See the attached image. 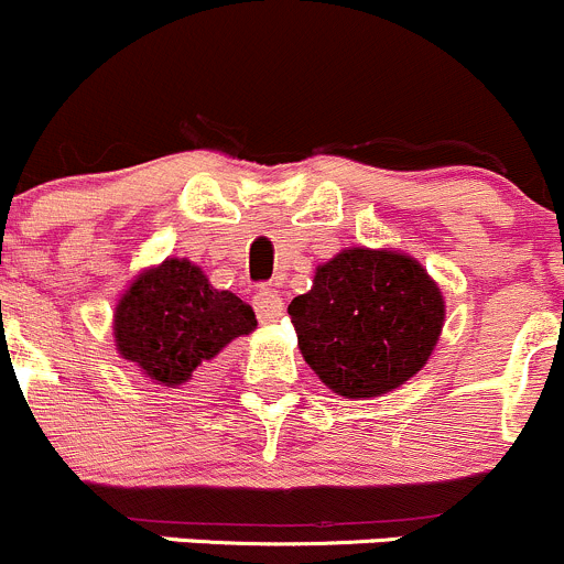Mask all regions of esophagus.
Segmentation results:
<instances>
[{
	"label": "esophagus",
	"mask_w": 564,
	"mask_h": 564,
	"mask_svg": "<svg viewBox=\"0 0 564 564\" xmlns=\"http://www.w3.org/2000/svg\"><path fill=\"white\" fill-rule=\"evenodd\" d=\"M254 312H258V317L263 323L280 321V317L284 315V301H282L280 290L271 288V284L260 288L258 295H254Z\"/></svg>",
	"instance_id": "obj_1"
}]
</instances>
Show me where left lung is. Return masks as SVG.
<instances>
[{
    "label": "left lung",
    "mask_w": 564,
    "mask_h": 564,
    "mask_svg": "<svg viewBox=\"0 0 564 564\" xmlns=\"http://www.w3.org/2000/svg\"><path fill=\"white\" fill-rule=\"evenodd\" d=\"M304 361L343 398H378L425 367L444 326L438 284L414 258L345 249L288 306Z\"/></svg>",
    "instance_id": "1"
}]
</instances>
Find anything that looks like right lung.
<instances>
[{
	"mask_svg": "<svg viewBox=\"0 0 564 564\" xmlns=\"http://www.w3.org/2000/svg\"><path fill=\"white\" fill-rule=\"evenodd\" d=\"M258 326L252 306L216 290L188 260H164L133 280L115 310L122 359L155 383L181 387L227 343Z\"/></svg>",
	"mask_w": 564,
	"mask_h": 564,
	"instance_id": "add662e5",
	"label": "right lung"
}]
</instances>
